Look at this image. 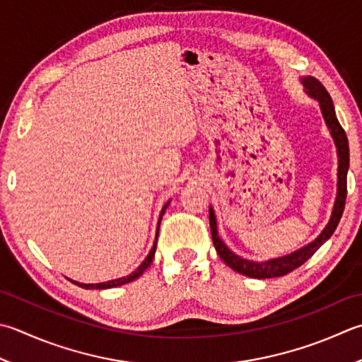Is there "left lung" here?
<instances>
[{"mask_svg": "<svg viewBox=\"0 0 362 362\" xmlns=\"http://www.w3.org/2000/svg\"><path fill=\"white\" fill-rule=\"evenodd\" d=\"M303 86L306 88L308 94L315 98V100L320 103V110L325 122L329 129V133L332 139H334V144L337 148V157H339V168H337V196L334 207H332V214L327 228L322 230L320 235H318L314 242L309 245L300 247L292 254H287L284 257L278 259H270L265 262H254L247 260L237 256L235 252H232L228 246L224 245L221 238L218 237V229H216V216L214 209H209V218H210V230H211V240H214L215 250L219 254V257L228 267H230L233 272L240 274L250 276L254 279H268V278H279V276H286L287 273L293 272L295 268L301 267L304 262L309 260L314 256L315 251L320 247L329 237L334 233L339 221H341L344 207H345V197H346V173H349V165H350V152H349V139H346V134L342 129V125L339 124L336 117L334 105H332L331 97L328 90L325 89L323 84L317 80L314 76H304L301 78Z\"/></svg>", "mask_w": 362, "mask_h": 362, "instance_id": "obj_1", "label": "left lung"}]
</instances>
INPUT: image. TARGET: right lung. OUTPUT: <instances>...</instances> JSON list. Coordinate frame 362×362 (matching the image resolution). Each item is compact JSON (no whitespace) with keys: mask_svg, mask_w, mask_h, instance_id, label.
I'll list each match as a JSON object with an SVG mask.
<instances>
[{"mask_svg":"<svg viewBox=\"0 0 362 362\" xmlns=\"http://www.w3.org/2000/svg\"><path fill=\"white\" fill-rule=\"evenodd\" d=\"M168 205H169V202H168V204H165V207L161 209L160 219H158V228H157V237H155V243H153V246H152L151 252L147 254V257L143 260V264H141V265L136 268V270H134L132 274H129V276H124V278H119V279H112V281H108V282H100V284H83V282L72 281L74 284H76L78 287H83V288H112V287H119V286H122V284H129V282H132V281H134V279H138L139 276L143 274V273L147 270L148 265L152 264V260H153V257H155V250H157V240H158L160 221H161L163 215H165V210H166Z\"/></svg>","mask_w":362,"mask_h":362,"instance_id":"obj_1","label":"right lung"}]
</instances>
